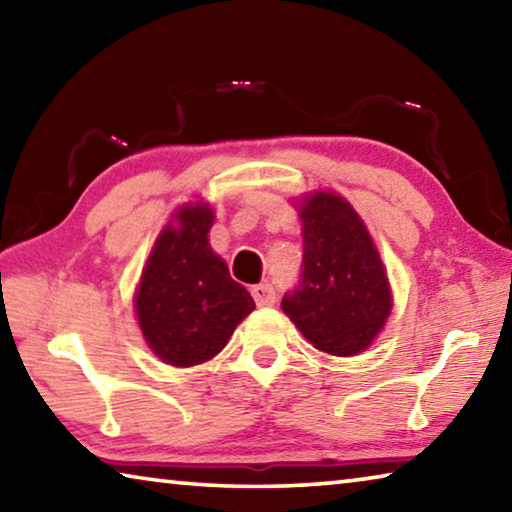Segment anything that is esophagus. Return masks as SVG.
<instances>
[{
  "mask_svg": "<svg viewBox=\"0 0 512 512\" xmlns=\"http://www.w3.org/2000/svg\"><path fill=\"white\" fill-rule=\"evenodd\" d=\"M253 298L259 307H268L273 305L275 302V289L271 287V284H257V287H253Z\"/></svg>",
  "mask_w": 512,
  "mask_h": 512,
  "instance_id": "1",
  "label": "esophagus"
}]
</instances>
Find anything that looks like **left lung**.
Returning a JSON list of instances; mask_svg holds the SVG:
<instances>
[{
  "label": "left lung",
  "mask_w": 512,
  "mask_h": 512,
  "mask_svg": "<svg viewBox=\"0 0 512 512\" xmlns=\"http://www.w3.org/2000/svg\"><path fill=\"white\" fill-rule=\"evenodd\" d=\"M302 273L282 309L302 336L334 357L375 341L393 298L368 228L343 196L316 192L300 205Z\"/></svg>",
  "instance_id": "obj_1"
}]
</instances>
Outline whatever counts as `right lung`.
Returning a JSON list of instances; mask_svg holds the SVG:
<instances>
[{
    "label": "right lung",
    "mask_w": 512,
    "mask_h": 512,
    "mask_svg": "<svg viewBox=\"0 0 512 512\" xmlns=\"http://www.w3.org/2000/svg\"><path fill=\"white\" fill-rule=\"evenodd\" d=\"M207 203L180 207L155 239L135 291V311L149 348L169 366L189 368L219 354L255 309L246 287L230 277L207 232Z\"/></svg>",
    "instance_id": "add662e5"
}]
</instances>
